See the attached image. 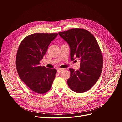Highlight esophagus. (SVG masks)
<instances>
[{"label": "esophagus", "mask_w": 122, "mask_h": 122, "mask_svg": "<svg viewBox=\"0 0 122 122\" xmlns=\"http://www.w3.org/2000/svg\"><path fill=\"white\" fill-rule=\"evenodd\" d=\"M64 70V68H58L57 69V71L58 73H60Z\"/></svg>", "instance_id": "1"}]
</instances>
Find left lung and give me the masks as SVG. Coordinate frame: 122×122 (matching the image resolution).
Segmentation results:
<instances>
[{
  "mask_svg": "<svg viewBox=\"0 0 122 122\" xmlns=\"http://www.w3.org/2000/svg\"><path fill=\"white\" fill-rule=\"evenodd\" d=\"M58 34L70 47L71 60H74V57L81 59L79 70L69 68V87L78 93L86 92L95 84L101 73L103 58L99 46L93 35L83 28H72Z\"/></svg>",
  "mask_w": 122,
  "mask_h": 122,
  "instance_id": "1",
  "label": "left lung"
}]
</instances>
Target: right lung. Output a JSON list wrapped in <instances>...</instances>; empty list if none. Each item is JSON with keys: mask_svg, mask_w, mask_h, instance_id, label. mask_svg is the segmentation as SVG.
<instances>
[{"mask_svg": "<svg viewBox=\"0 0 122 122\" xmlns=\"http://www.w3.org/2000/svg\"><path fill=\"white\" fill-rule=\"evenodd\" d=\"M57 33H34L20 43L16 57V66L20 78L28 87L38 94L51 89L57 72L55 68L40 65L48 47Z\"/></svg>", "mask_w": 122, "mask_h": 122, "instance_id": "right-lung-1", "label": "right lung"}]
</instances>
